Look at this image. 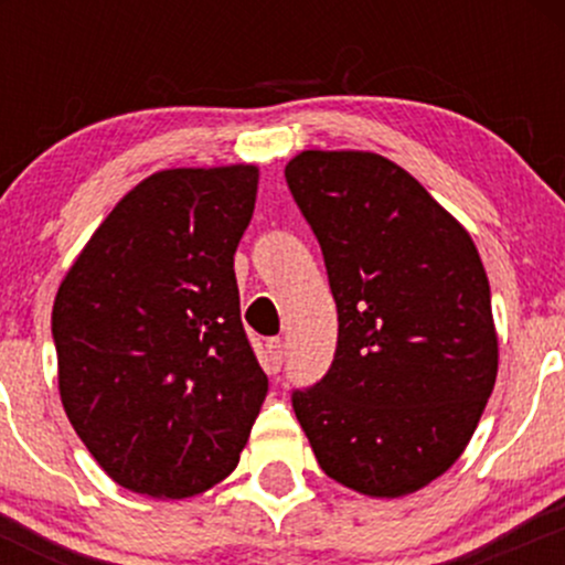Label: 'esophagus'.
Returning a JSON list of instances; mask_svg holds the SVG:
<instances>
[{"label":"esophagus","mask_w":565,"mask_h":565,"mask_svg":"<svg viewBox=\"0 0 565 565\" xmlns=\"http://www.w3.org/2000/svg\"><path fill=\"white\" fill-rule=\"evenodd\" d=\"M265 350H268V361H270V369H276L281 366V361H284V340L281 337H270L268 342H265Z\"/></svg>","instance_id":"34e87169"}]
</instances>
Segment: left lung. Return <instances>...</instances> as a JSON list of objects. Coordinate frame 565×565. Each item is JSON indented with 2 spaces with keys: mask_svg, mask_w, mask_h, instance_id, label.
<instances>
[{
  "mask_svg": "<svg viewBox=\"0 0 565 565\" xmlns=\"http://www.w3.org/2000/svg\"><path fill=\"white\" fill-rule=\"evenodd\" d=\"M284 174L321 244L340 323L332 366L291 406L329 478L366 497L414 494L457 462L494 391L481 255L380 153L302 151Z\"/></svg>",
  "mask_w": 565,
  "mask_h": 565,
  "instance_id": "8db88e82",
  "label": "left lung"
}]
</instances>
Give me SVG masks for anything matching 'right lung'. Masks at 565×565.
Returning <instances> with one entry per match:
<instances>
[{
	"label": "right lung",
	"instance_id": "1",
	"mask_svg": "<svg viewBox=\"0 0 565 565\" xmlns=\"http://www.w3.org/2000/svg\"><path fill=\"white\" fill-rule=\"evenodd\" d=\"M255 164L180 167L114 206L53 305L57 391L116 483L153 499L231 476L268 393L246 340L233 255Z\"/></svg>",
	"mask_w": 565,
	"mask_h": 565
}]
</instances>
